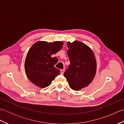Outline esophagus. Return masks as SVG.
<instances>
[{
  "label": "esophagus",
  "instance_id": "34e87169",
  "mask_svg": "<svg viewBox=\"0 0 124 124\" xmlns=\"http://www.w3.org/2000/svg\"><path fill=\"white\" fill-rule=\"evenodd\" d=\"M64 72V69H61V70H60V73H61V75L63 74Z\"/></svg>",
  "mask_w": 124,
  "mask_h": 124
}]
</instances>
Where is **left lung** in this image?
Wrapping results in <instances>:
<instances>
[{
  "instance_id": "8db88e82",
  "label": "left lung",
  "mask_w": 124,
  "mask_h": 124,
  "mask_svg": "<svg viewBox=\"0 0 124 124\" xmlns=\"http://www.w3.org/2000/svg\"><path fill=\"white\" fill-rule=\"evenodd\" d=\"M67 54L70 62L64 73L69 86L78 91L87 86L94 79L96 62L93 51L83 43H67Z\"/></svg>"
}]
</instances>
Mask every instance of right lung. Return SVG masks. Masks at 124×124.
<instances>
[{"instance_id": "add662e5", "label": "right lung", "mask_w": 124, "mask_h": 124, "mask_svg": "<svg viewBox=\"0 0 124 124\" xmlns=\"http://www.w3.org/2000/svg\"><path fill=\"white\" fill-rule=\"evenodd\" d=\"M63 44L61 41H38L29 50L25 60V71L29 79L37 86L46 87L60 75V70L54 67L58 59L51 55L61 50Z\"/></svg>"}]
</instances>
